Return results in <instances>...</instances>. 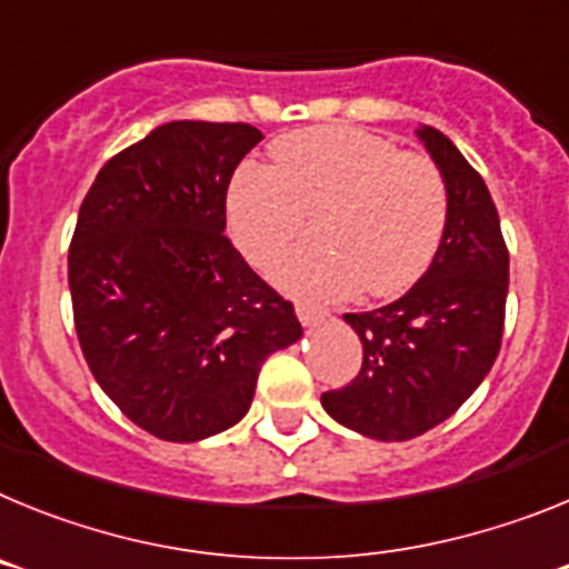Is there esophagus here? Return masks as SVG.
Wrapping results in <instances>:
<instances>
[{
    "instance_id": "obj_1",
    "label": "esophagus",
    "mask_w": 569,
    "mask_h": 569,
    "mask_svg": "<svg viewBox=\"0 0 569 569\" xmlns=\"http://www.w3.org/2000/svg\"><path fill=\"white\" fill-rule=\"evenodd\" d=\"M296 316H299V321L305 325V328H313V325H319V321L328 319V310L316 308V305H308V301H299V305H296Z\"/></svg>"
}]
</instances>
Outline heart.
Wrapping results in <instances>:
<instances>
[{
    "mask_svg": "<svg viewBox=\"0 0 569 569\" xmlns=\"http://www.w3.org/2000/svg\"><path fill=\"white\" fill-rule=\"evenodd\" d=\"M273 164H244L228 190V228L256 268H270L316 219L319 244L276 268L279 288L308 299H390L433 264L450 196L433 159L401 153L359 128H310L281 136Z\"/></svg>",
    "mask_w": 569,
    "mask_h": 569,
    "instance_id": "b5f03b06",
    "label": "heart"
}]
</instances>
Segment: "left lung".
Returning a JSON list of instances; mask_svg holds the SVG:
<instances>
[{
    "label": "left lung",
    "instance_id": "8db88e82",
    "mask_svg": "<svg viewBox=\"0 0 569 569\" xmlns=\"http://www.w3.org/2000/svg\"><path fill=\"white\" fill-rule=\"evenodd\" d=\"M416 133L445 173V239L401 299L345 313L365 359L350 385L321 393V407L339 425L379 441L416 439L450 419L490 373L505 333L510 253L499 210L445 133L427 124Z\"/></svg>",
    "mask_w": 569,
    "mask_h": 569
}]
</instances>
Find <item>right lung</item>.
Returning a JSON list of instances; mask_svg holds the SVG:
<instances>
[{
    "label": "right lung",
    "instance_id": "obj_1",
    "mask_svg": "<svg viewBox=\"0 0 569 569\" xmlns=\"http://www.w3.org/2000/svg\"><path fill=\"white\" fill-rule=\"evenodd\" d=\"M261 133L168 122L90 184L68 250L90 373L133 425L199 441L244 419L261 361L301 339L290 301L224 236L233 170Z\"/></svg>",
    "mask_w": 569,
    "mask_h": 569
}]
</instances>
